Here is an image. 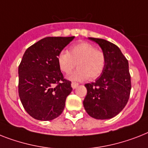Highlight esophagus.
Masks as SVG:
<instances>
[{
  "mask_svg": "<svg viewBox=\"0 0 148 148\" xmlns=\"http://www.w3.org/2000/svg\"><path fill=\"white\" fill-rule=\"evenodd\" d=\"M78 84L77 83H76V82H72L71 83V86H72V88L73 89H76L77 87L78 86Z\"/></svg>",
  "mask_w": 148,
  "mask_h": 148,
  "instance_id": "1",
  "label": "esophagus"
}]
</instances>
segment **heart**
<instances>
[{
  "label": "heart",
  "mask_w": 148,
  "mask_h": 148,
  "mask_svg": "<svg viewBox=\"0 0 148 148\" xmlns=\"http://www.w3.org/2000/svg\"><path fill=\"white\" fill-rule=\"evenodd\" d=\"M57 61L62 72L68 74L76 64L78 68L71 73L68 78L71 80L96 79L103 73L106 65L105 55L101 50L96 49L92 44L80 42L72 45L67 51H60Z\"/></svg>",
  "instance_id": "heart-1"
}]
</instances>
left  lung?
<instances>
[{"instance_id":"8db88e82","label":"left lung","mask_w":148,"mask_h":148,"mask_svg":"<svg viewBox=\"0 0 148 148\" xmlns=\"http://www.w3.org/2000/svg\"><path fill=\"white\" fill-rule=\"evenodd\" d=\"M88 39L101 48L106 57V65L95 82L85 84L87 93L83 103L90 116L97 119H109L117 116L129 99L132 84L128 62L113 43L103 39Z\"/></svg>"}]
</instances>
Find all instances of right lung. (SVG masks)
<instances>
[{
	"label": "right lung",
	"mask_w": 148,
	"mask_h": 148,
	"mask_svg": "<svg viewBox=\"0 0 148 148\" xmlns=\"http://www.w3.org/2000/svg\"><path fill=\"white\" fill-rule=\"evenodd\" d=\"M71 37H46L26 49L20 62L19 97L26 112L37 120L50 121L62 113L71 82L64 79L57 57Z\"/></svg>",
	"instance_id": "right-lung-1"
}]
</instances>
